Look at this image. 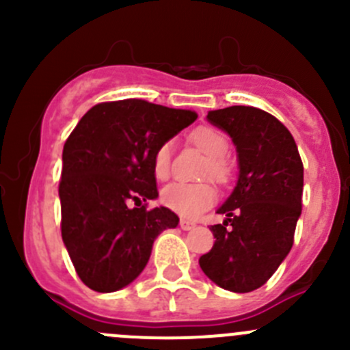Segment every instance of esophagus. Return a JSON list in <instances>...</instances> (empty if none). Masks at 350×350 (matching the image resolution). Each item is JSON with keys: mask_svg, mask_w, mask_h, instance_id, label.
Returning <instances> with one entry per match:
<instances>
[{"mask_svg": "<svg viewBox=\"0 0 350 350\" xmlns=\"http://www.w3.org/2000/svg\"><path fill=\"white\" fill-rule=\"evenodd\" d=\"M179 225H181V228H183V230H193V228L196 227V224H195V221L185 220V218H183V220L179 221Z\"/></svg>", "mask_w": 350, "mask_h": 350, "instance_id": "obj_1", "label": "esophagus"}]
</instances>
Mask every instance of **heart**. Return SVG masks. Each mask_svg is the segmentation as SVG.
I'll return each mask as SVG.
<instances>
[{
    "label": "heart",
    "instance_id": "1",
    "mask_svg": "<svg viewBox=\"0 0 350 350\" xmlns=\"http://www.w3.org/2000/svg\"><path fill=\"white\" fill-rule=\"evenodd\" d=\"M191 142L210 155L204 174L211 176L215 181L225 183L230 176V164L225 159L228 152L227 137L211 126H198L189 135ZM172 144L164 142L157 147L152 157V169L157 179H165L171 171ZM161 200L169 210L186 218H195L203 213L217 200V191L211 185H188V183H172L161 193Z\"/></svg>",
    "mask_w": 350,
    "mask_h": 350
}]
</instances>
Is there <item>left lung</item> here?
<instances>
[{
  "label": "left lung",
  "mask_w": 350,
  "mask_h": 350,
  "mask_svg": "<svg viewBox=\"0 0 350 350\" xmlns=\"http://www.w3.org/2000/svg\"><path fill=\"white\" fill-rule=\"evenodd\" d=\"M224 130L237 150L239 176L211 225L217 239L200 267L215 284L234 293L260 288L293 247L301 215L303 164L295 139L264 109L230 107L206 116Z\"/></svg>",
  "instance_id": "1"
}]
</instances>
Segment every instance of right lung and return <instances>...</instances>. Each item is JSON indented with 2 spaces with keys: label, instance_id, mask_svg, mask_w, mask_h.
Returning <instances> with one entry per match:
<instances>
[{
  "label": "right lung",
  "instance_id": "1",
  "mask_svg": "<svg viewBox=\"0 0 350 350\" xmlns=\"http://www.w3.org/2000/svg\"><path fill=\"white\" fill-rule=\"evenodd\" d=\"M195 120L188 109L122 100L93 107L72 130L62 150L61 230L88 288L113 293L133 283L157 235L178 227L169 208L129 204L159 196L155 150Z\"/></svg>",
  "mask_w": 350,
  "mask_h": 350
}]
</instances>
